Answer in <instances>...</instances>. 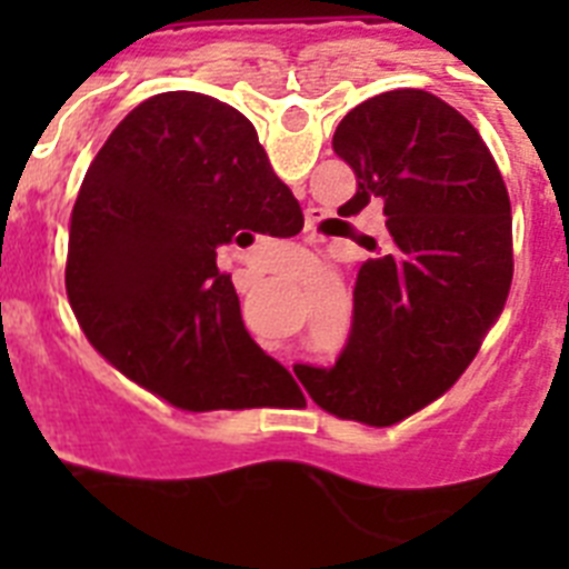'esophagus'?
<instances>
[{"instance_id": "obj_1", "label": "esophagus", "mask_w": 569, "mask_h": 569, "mask_svg": "<svg viewBox=\"0 0 569 569\" xmlns=\"http://www.w3.org/2000/svg\"><path fill=\"white\" fill-rule=\"evenodd\" d=\"M319 216H321V213H319V210H316V208H313V210H308V219H310L308 228H310V230L316 228V222H319Z\"/></svg>"}]
</instances>
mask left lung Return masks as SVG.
I'll list each match as a JSON object with an SVG mask.
<instances>
[{
    "label": "left lung",
    "mask_w": 569,
    "mask_h": 569,
    "mask_svg": "<svg viewBox=\"0 0 569 569\" xmlns=\"http://www.w3.org/2000/svg\"><path fill=\"white\" fill-rule=\"evenodd\" d=\"M333 150L356 173L339 216L379 202L387 236L356 276L345 353L296 376L321 410L390 427L447 393L499 321L512 281L510 196L479 130L427 90L356 104Z\"/></svg>",
    "instance_id": "left-lung-1"
}]
</instances>
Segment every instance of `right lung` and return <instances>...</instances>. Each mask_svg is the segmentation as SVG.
Masks as SVG:
<instances>
[{
	"label": "right lung",
	"mask_w": 569,
	"mask_h": 569,
	"mask_svg": "<svg viewBox=\"0 0 569 569\" xmlns=\"http://www.w3.org/2000/svg\"><path fill=\"white\" fill-rule=\"evenodd\" d=\"M301 224L239 110L190 90L159 93L116 124L84 173L70 213V308L116 370L173 407H259L293 379L244 330L216 250Z\"/></svg>",
	"instance_id": "obj_1"
}]
</instances>
